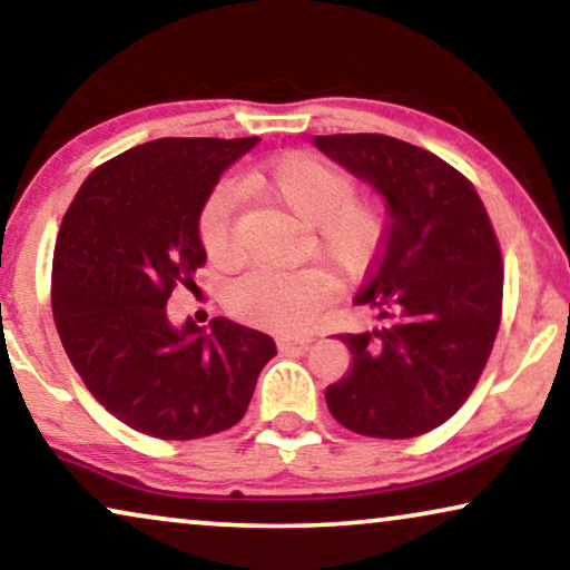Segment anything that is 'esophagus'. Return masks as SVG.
I'll use <instances>...</instances> for the list:
<instances>
[{"instance_id":"obj_1","label":"esophagus","mask_w":570,"mask_h":570,"mask_svg":"<svg viewBox=\"0 0 570 570\" xmlns=\"http://www.w3.org/2000/svg\"><path fill=\"white\" fill-rule=\"evenodd\" d=\"M314 337L311 334H283V337L277 340V347L279 350H293V347H308Z\"/></svg>"}]
</instances>
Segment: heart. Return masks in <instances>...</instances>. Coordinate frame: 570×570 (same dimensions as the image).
Returning <instances> with one entry per match:
<instances>
[{"label":"heart","instance_id":"obj_1","mask_svg":"<svg viewBox=\"0 0 570 570\" xmlns=\"http://www.w3.org/2000/svg\"><path fill=\"white\" fill-rule=\"evenodd\" d=\"M238 186L240 191L275 202L306 225L308 252L337 275H361L384 238V213L376 205L353 199L355 178L318 155H285L267 170L246 174ZM233 215V186L223 184L209 191L197 220L202 248L209 262L228 264L236 256ZM330 291V277L316 267L252 269L225 287V308L240 322L264 330L298 332L314 322Z\"/></svg>","mask_w":570,"mask_h":570}]
</instances>
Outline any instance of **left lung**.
Returning <instances> with one entry per match:
<instances>
[{
  "label": "left lung",
  "mask_w": 570,
  "mask_h": 570,
  "mask_svg": "<svg viewBox=\"0 0 570 570\" xmlns=\"http://www.w3.org/2000/svg\"><path fill=\"white\" fill-rule=\"evenodd\" d=\"M326 158L386 202L381 254L355 306L373 326L340 334L347 376L326 386L337 423L371 439H415L454 415L478 384L501 324L503 264L466 178L386 135L314 137Z\"/></svg>",
  "instance_id": "obj_1"
}]
</instances>
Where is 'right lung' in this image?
<instances>
[{"mask_svg":"<svg viewBox=\"0 0 570 570\" xmlns=\"http://www.w3.org/2000/svg\"><path fill=\"white\" fill-rule=\"evenodd\" d=\"M259 137H163L92 170L53 248L51 308L69 363L124 425L163 441L228 431L277 353L217 316L168 318L170 291L207 262L197 220L223 170Z\"/></svg>","mask_w":570,"mask_h":570,"instance_id":"obj_1","label":"right lung"}]
</instances>
